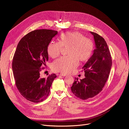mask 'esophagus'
I'll use <instances>...</instances> for the list:
<instances>
[{"instance_id": "1", "label": "esophagus", "mask_w": 129, "mask_h": 129, "mask_svg": "<svg viewBox=\"0 0 129 129\" xmlns=\"http://www.w3.org/2000/svg\"><path fill=\"white\" fill-rule=\"evenodd\" d=\"M60 76H63V77H65V76H67V75L65 74V73H61L60 74Z\"/></svg>"}]
</instances>
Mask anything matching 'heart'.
<instances>
[{
	"mask_svg": "<svg viewBox=\"0 0 129 129\" xmlns=\"http://www.w3.org/2000/svg\"><path fill=\"white\" fill-rule=\"evenodd\" d=\"M67 56L61 57L54 61L51 66L55 72L69 73L78 66L79 61L81 63L88 61L92 55L94 42L86 38L78 31L66 32L61 34L59 42L51 41L47 48V53L52 58H56L60 54L63 47H67Z\"/></svg>",
	"mask_w": 129,
	"mask_h": 129,
	"instance_id": "obj_1",
	"label": "heart"
}]
</instances>
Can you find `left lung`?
<instances>
[{"label":"left lung","instance_id":"1","mask_svg":"<svg viewBox=\"0 0 129 129\" xmlns=\"http://www.w3.org/2000/svg\"><path fill=\"white\" fill-rule=\"evenodd\" d=\"M90 33L94 37L96 48L83 67L85 78L80 81L76 78L71 87L73 94L83 100L93 98L101 92L112 66L111 53L106 41L97 33Z\"/></svg>","mask_w":129,"mask_h":129}]
</instances>
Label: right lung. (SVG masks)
<instances>
[{
	"label": "right lung",
	"instance_id": "1",
	"mask_svg": "<svg viewBox=\"0 0 129 129\" xmlns=\"http://www.w3.org/2000/svg\"><path fill=\"white\" fill-rule=\"evenodd\" d=\"M57 33L51 29L35 30L24 36L17 46L12 61L15 84L21 95L30 102L45 100L57 77L52 73L42 78L40 73L48 60L47 46Z\"/></svg>",
	"mask_w": 129,
	"mask_h": 129
}]
</instances>
